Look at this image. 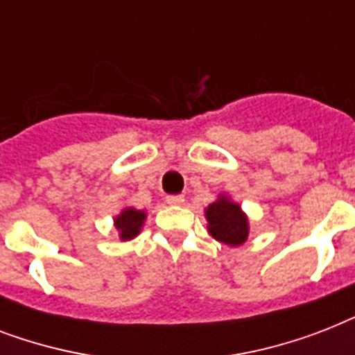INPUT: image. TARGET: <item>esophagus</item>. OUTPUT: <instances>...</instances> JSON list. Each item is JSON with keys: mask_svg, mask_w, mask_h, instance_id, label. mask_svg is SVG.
<instances>
[{"mask_svg": "<svg viewBox=\"0 0 355 355\" xmlns=\"http://www.w3.org/2000/svg\"><path fill=\"white\" fill-rule=\"evenodd\" d=\"M166 200H167V205H171V206H182L184 202H186L184 195H167Z\"/></svg>", "mask_w": 355, "mask_h": 355, "instance_id": "obj_1", "label": "esophagus"}]
</instances>
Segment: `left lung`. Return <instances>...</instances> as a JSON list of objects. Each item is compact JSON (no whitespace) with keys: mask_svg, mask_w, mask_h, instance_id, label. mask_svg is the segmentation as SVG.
Instances as JSON below:
<instances>
[{"mask_svg":"<svg viewBox=\"0 0 355 355\" xmlns=\"http://www.w3.org/2000/svg\"><path fill=\"white\" fill-rule=\"evenodd\" d=\"M205 217L208 221V234L216 241L228 247H239L247 241L250 230L247 214L227 193H219V197L205 208Z\"/></svg>","mask_w":355,"mask_h":355,"instance_id":"1","label":"left lung"}]
</instances>
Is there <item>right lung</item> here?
<instances>
[{"instance_id": "add662e5", "label": "right lung", "mask_w": 355, "mask_h": 355, "mask_svg": "<svg viewBox=\"0 0 355 355\" xmlns=\"http://www.w3.org/2000/svg\"><path fill=\"white\" fill-rule=\"evenodd\" d=\"M145 219H147L145 210H136L132 206H125L118 216L114 217V227L118 230L119 241H130L138 236L144 228Z\"/></svg>"}]
</instances>
